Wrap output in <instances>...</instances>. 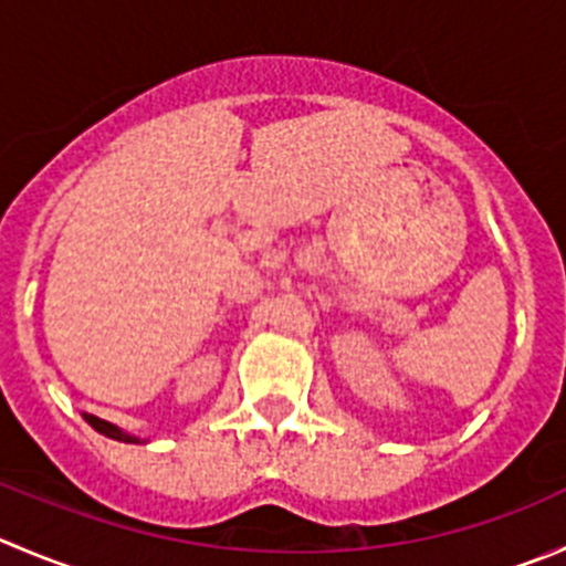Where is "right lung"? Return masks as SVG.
<instances>
[{"label":"right lung","mask_w":566,"mask_h":566,"mask_svg":"<svg viewBox=\"0 0 566 566\" xmlns=\"http://www.w3.org/2000/svg\"><path fill=\"white\" fill-rule=\"evenodd\" d=\"M85 420L91 422V426H93V429L98 431V434L109 437V440H118V442H137V437H129V434H124V431H120V429H115L113 422H107V420H98V417H93V415H85Z\"/></svg>","instance_id":"1"}]
</instances>
